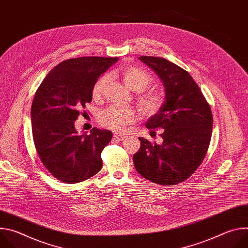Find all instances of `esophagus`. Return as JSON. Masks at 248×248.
I'll return each mask as SVG.
<instances>
[{"label":"esophagus","instance_id":"1","mask_svg":"<svg viewBox=\"0 0 248 248\" xmlns=\"http://www.w3.org/2000/svg\"><path fill=\"white\" fill-rule=\"evenodd\" d=\"M114 137L117 139V140H124L125 137H126V135H124V134H120V133H115L114 134Z\"/></svg>","mask_w":248,"mask_h":248}]
</instances>
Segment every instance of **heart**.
<instances>
[{
  "instance_id": "b5f03b06",
  "label": "heart",
  "mask_w": 248,
  "mask_h": 248,
  "mask_svg": "<svg viewBox=\"0 0 248 248\" xmlns=\"http://www.w3.org/2000/svg\"><path fill=\"white\" fill-rule=\"evenodd\" d=\"M121 76L124 84L135 92L144 90L151 82V78L139 67L126 65L122 68ZM108 82L107 76L101 77L93 85L92 96L99 99ZM137 102L142 113L146 116H153L159 112L163 105V98L157 92H148L138 96ZM135 121V113L129 108H121L117 106L102 110L98 115V122L106 128L114 131H122L127 124Z\"/></svg>"
}]
</instances>
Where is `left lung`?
Masks as SVG:
<instances>
[{"label": "left lung", "mask_w": 248, "mask_h": 248, "mask_svg": "<svg viewBox=\"0 0 248 248\" xmlns=\"http://www.w3.org/2000/svg\"><path fill=\"white\" fill-rule=\"evenodd\" d=\"M139 60L153 69L165 89L162 107L148 119L146 127L164 130L160 145L139 137L140 149L133 155V164L137 172L148 181L173 186L189 178L203 161L210 144L213 117L186 70L164 58L142 56Z\"/></svg>", "instance_id": "obj_1"}]
</instances>
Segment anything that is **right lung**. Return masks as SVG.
Here are the masks:
<instances>
[{"mask_svg":"<svg viewBox=\"0 0 248 248\" xmlns=\"http://www.w3.org/2000/svg\"><path fill=\"white\" fill-rule=\"evenodd\" d=\"M119 58L81 57L53 67L35 93L31 106L35 148L46 169L59 181L77 184L102 169L101 153L112 131L93 127L79 134L75 127L80 110L92 100L98 78Z\"/></svg>","mask_w":248,"mask_h":248,"instance_id":"obj_1","label":"right lung"}]
</instances>
